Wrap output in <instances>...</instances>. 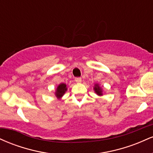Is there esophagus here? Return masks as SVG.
<instances>
[{"mask_svg":"<svg viewBox=\"0 0 153 153\" xmlns=\"http://www.w3.org/2000/svg\"><path fill=\"white\" fill-rule=\"evenodd\" d=\"M75 80L77 82H81L82 79H81V78H80V77H77V78H75Z\"/></svg>","mask_w":153,"mask_h":153,"instance_id":"obj_1","label":"esophagus"}]
</instances>
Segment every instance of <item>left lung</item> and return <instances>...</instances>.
<instances>
[{
    "mask_svg": "<svg viewBox=\"0 0 153 153\" xmlns=\"http://www.w3.org/2000/svg\"><path fill=\"white\" fill-rule=\"evenodd\" d=\"M94 90L98 95H102V91H101V88L99 86V85H97V84H96V86L94 87Z\"/></svg>",
    "mask_w": 153,
    "mask_h": 153,
    "instance_id": "left-lung-1",
    "label": "left lung"
}]
</instances>
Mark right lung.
<instances>
[{"label":"right lung","mask_w":153,"mask_h":153,"mask_svg":"<svg viewBox=\"0 0 153 153\" xmlns=\"http://www.w3.org/2000/svg\"><path fill=\"white\" fill-rule=\"evenodd\" d=\"M67 91V88H66V85L65 83H61L59 84L57 88V91H56L55 94L57 96V97H61L63 94H65V92Z\"/></svg>","instance_id":"obj_1"}]
</instances>
